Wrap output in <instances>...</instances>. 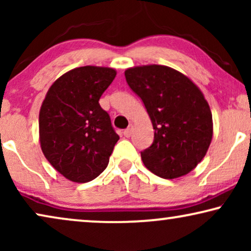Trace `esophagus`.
<instances>
[{"label":"esophagus","instance_id":"obj_1","mask_svg":"<svg viewBox=\"0 0 251 251\" xmlns=\"http://www.w3.org/2000/svg\"><path fill=\"white\" fill-rule=\"evenodd\" d=\"M132 129H133V126L130 125L128 128H126L125 131H123V135H125L126 137H130V136H131V133H132Z\"/></svg>","mask_w":251,"mask_h":251}]
</instances>
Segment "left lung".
Here are the masks:
<instances>
[{"mask_svg": "<svg viewBox=\"0 0 251 251\" xmlns=\"http://www.w3.org/2000/svg\"><path fill=\"white\" fill-rule=\"evenodd\" d=\"M125 75L155 130L153 144L140 153L145 167L166 179L188 174L212 139V115L202 91L186 75L163 65L130 67Z\"/></svg>", "mask_w": 251, "mask_h": 251, "instance_id": "left-lung-1", "label": "left lung"}]
</instances>
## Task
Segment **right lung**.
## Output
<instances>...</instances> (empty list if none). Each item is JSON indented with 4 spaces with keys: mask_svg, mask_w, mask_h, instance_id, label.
<instances>
[{
    "mask_svg": "<svg viewBox=\"0 0 251 251\" xmlns=\"http://www.w3.org/2000/svg\"><path fill=\"white\" fill-rule=\"evenodd\" d=\"M115 75L114 68L77 67L47 92L39 115L41 150L68 180L87 183L107 167L120 137L99 99Z\"/></svg>",
    "mask_w": 251,
    "mask_h": 251,
    "instance_id": "1",
    "label": "right lung"
}]
</instances>
